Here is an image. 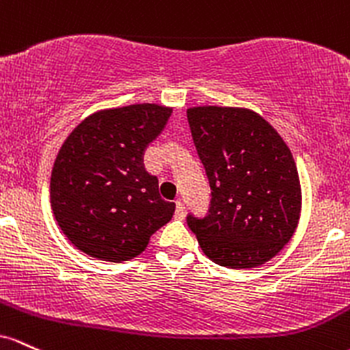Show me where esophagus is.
Instances as JSON below:
<instances>
[{
	"label": "esophagus",
	"instance_id": "34e87169",
	"mask_svg": "<svg viewBox=\"0 0 350 350\" xmlns=\"http://www.w3.org/2000/svg\"><path fill=\"white\" fill-rule=\"evenodd\" d=\"M175 218L178 219L185 218V206H183V203L180 202V200H176L175 202Z\"/></svg>",
	"mask_w": 350,
	"mask_h": 350
}]
</instances>
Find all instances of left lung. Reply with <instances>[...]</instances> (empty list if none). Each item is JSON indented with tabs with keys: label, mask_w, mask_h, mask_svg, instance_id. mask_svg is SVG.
<instances>
[{
	"label": "left lung",
	"mask_w": 350,
	"mask_h": 350,
	"mask_svg": "<svg viewBox=\"0 0 350 350\" xmlns=\"http://www.w3.org/2000/svg\"><path fill=\"white\" fill-rule=\"evenodd\" d=\"M187 120L211 190L206 215L188 213V228L219 266L254 268L269 261L299 221L301 187L291 150L248 109L193 107Z\"/></svg>",
	"instance_id": "8db88e82"
}]
</instances>
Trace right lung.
I'll return each instance as SVG.
<instances>
[{
  "instance_id": "right-lung-1",
  "label": "right lung",
  "mask_w": 350,
  "mask_h": 350,
  "mask_svg": "<svg viewBox=\"0 0 350 350\" xmlns=\"http://www.w3.org/2000/svg\"><path fill=\"white\" fill-rule=\"evenodd\" d=\"M172 109L137 104L89 116L70 132L51 175V206L68 239L89 256L120 262L147 248L175 203L159 195L144 152Z\"/></svg>"
}]
</instances>
